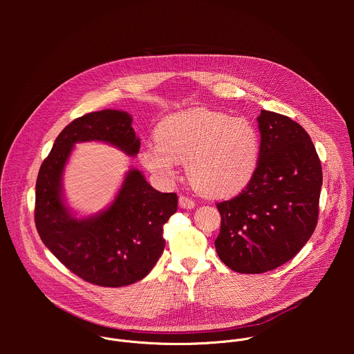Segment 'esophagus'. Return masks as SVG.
<instances>
[{"label":"esophagus","instance_id":"34e87169","mask_svg":"<svg viewBox=\"0 0 354 354\" xmlns=\"http://www.w3.org/2000/svg\"><path fill=\"white\" fill-rule=\"evenodd\" d=\"M194 201L190 198V197H187V196H180L179 197V206L182 207V209H193L194 207Z\"/></svg>","mask_w":354,"mask_h":354}]
</instances>
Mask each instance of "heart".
Listing matches in <instances>:
<instances>
[{
    "instance_id": "heart-1",
    "label": "heart",
    "mask_w": 354,
    "mask_h": 354,
    "mask_svg": "<svg viewBox=\"0 0 354 354\" xmlns=\"http://www.w3.org/2000/svg\"><path fill=\"white\" fill-rule=\"evenodd\" d=\"M157 144H147L141 164L164 182L187 162L193 186L209 197H231L254 179L261 160V133L255 123L210 109H189L167 116L156 129Z\"/></svg>"
}]
</instances>
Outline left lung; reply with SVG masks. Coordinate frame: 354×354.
<instances>
[{
	"mask_svg": "<svg viewBox=\"0 0 354 354\" xmlns=\"http://www.w3.org/2000/svg\"><path fill=\"white\" fill-rule=\"evenodd\" d=\"M261 160L252 182L221 201L218 258L238 273H265L292 259L318 221L322 168L317 149L298 123L261 111Z\"/></svg>",
	"mask_w": 354,
	"mask_h": 354,
	"instance_id": "obj_1",
	"label": "left lung"
}]
</instances>
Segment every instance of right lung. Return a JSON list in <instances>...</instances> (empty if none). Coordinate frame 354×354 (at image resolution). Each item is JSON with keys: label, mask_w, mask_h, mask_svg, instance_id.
Returning a JSON list of instances; mask_svg holds the SVG:
<instances>
[{"label": "right lung", "mask_w": 354, "mask_h": 354, "mask_svg": "<svg viewBox=\"0 0 354 354\" xmlns=\"http://www.w3.org/2000/svg\"><path fill=\"white\" fill-rule=\"evenodd\" d=\"M131 116L105 109L73 120L56 138L36 180L35 223L48 250L74 274L102 287L144 279L162 255V227L176 213V193H161L131 168L112 203L102 212L75 217L63 192V174L77 142L111 144L136 157L140 138Z\"/></svg>", "instance_id": "obj_1"}]
</instances>
